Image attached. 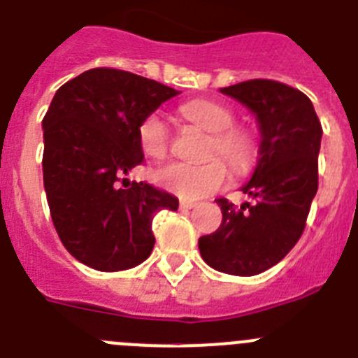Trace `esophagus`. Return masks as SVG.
Returning <instances> with one entry per match:
<instances>
[{
  "mask_svg": "<svg viewBox=\"0 0 358 358\" xmlns=\"http://www.w3.org/2000/svg\"><path fill=\"white\" fill-rule=\"evenodd\" d=\"M196 206H198V203L196 201H189V199H182V201H180V208H183V210L196 208Z\"/></svg>",
  "mask_w": 358,
  "mask_h": 358,
  "instance_id": "1",
  "label": "esophagus"
}]
</instances>
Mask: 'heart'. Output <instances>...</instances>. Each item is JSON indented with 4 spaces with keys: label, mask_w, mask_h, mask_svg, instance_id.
I'll use <instances>...</instances> for the list:
<instances>
[{
    "label": "heart",
    "mask_w": 358,
    "mask_h": 358,
    "mask_svg": "<svg viewBox=\"0 0 358 358\" xmlns=\"http://www.w3.org/2000/svg\"><path fill=\"white\" fill-rule=\"evenodd\" d=\"M183 118L210 132L203 164L173 162L157 173V180L166 190L183 199H199L213 194L229 183V169L236 175L252 169L259 155V143L245 127L235 125V115L224 103L194 99L180 106ZM141 150L152 159H164L171 148V130L159 113L146 116L138 129ZM221 159H219L218 157ZM224 158L229 163L222 160Z\"/></svg>",
    "instance_id": "heart-1"
}]
</instances>
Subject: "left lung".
Segmentation results:
<instances>
[{"label": "left lung", "mask_w": 358, "mask_h": 358, "mask_svg": "<svg viewBox=\"0 0 358 358\" xmlns=\"http://www.w3.org/2000/svg\"><path fill=\"white\" fill-rule=\"evenodd\" d=\"M220 92L255 111L262 130L259 162L243 185L252 201L235 206L217 199L222 224L199 238V252L212 268L256 275L295 247L306 229L318 190L322 123L306 93L272 79H250Z\"/></svg>", "instance_id": "1"}]
</instances>
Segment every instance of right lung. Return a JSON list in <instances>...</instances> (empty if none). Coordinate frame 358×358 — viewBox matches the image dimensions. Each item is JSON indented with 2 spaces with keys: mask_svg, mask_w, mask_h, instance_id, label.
Masks as SVG:
<instances>
[{
  "mask_svg": "<svg viewBox=\"0 0 358 358\" xmlns=\"http://www.w3.org/2000/svg\"><path fill=\"white\" fill-rule=\"evenodd\" d=\"M176 90L127 70L99 66L56 92L43 127V187L59 240L100 272L145 262L155 245L153 217L178 199L125 178L143 164L139 123Z\"/></svg>",
  "mask_w": 358,
  "mask_h": 358,
  "instance_id": "add662e5",
  "label": "right lung"
}]
</instances>
